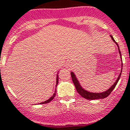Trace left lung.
<instances>
[{
  "label": "left lung",
  "mask_w": 130,
  "mask_h": 130,
  "mask_svg": "<svg viewBox=\"0 0 130 130\" xmlns=\"http://www.w3.org/2000/svg\"><path fill=\"white\" fill-rule=\"evenodd\" d=\"M111 38V39L112 40V41L115 42V43L117 44V45L118 46V49H119V54H120V58L122 59V56H121V53H120V49H119V45L117 44V42H115V40H114L113 37H112V36H110ZM122 65L123 64H122V68H121V72H120V73L119 74V77L117 78V79L116 80V81L115 82V83L110 87L109 89L106 90V91H104L103 92H100V93H95V92H88L87 90H85L81 85H80L79 83V81H78V79H77L76 76H75V73H73V72H71V75H72V81H73V84H74V85H75V88H76L77 91V92L79 93V94L81 95L83 98H85V99L87 100H96V99H104L105 98L107 97L111 93V92L112 91V90L115 88L116 85H117V84L118 83V81L120 79V76H121V73H122Z\"/></svg>",
  "instance_id": "obj_1"
}]
</instances>
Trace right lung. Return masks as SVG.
<instances>
[{"instance_id": "obj_1", "label": "right lung", "mask_w": 130, "mask_h": 130, "mask_svg": "<svg viewBox=\"0 0 130 130\" xmlns=\"http://www.w3.org/2000/svg\"><path fill=\"white\" fill-rule=\"evenodd\" d=\"M58 75H57V83H56V88H57V85H58ZM56 93H57V89H55V93L53 94V95L52 96H51L49 99H48L47 100L45 101V102H42V103H40V104H47V103H49V102H50L51 101H52L53 100V98H55V96H56Z\"/></svg>"}]
</instances>
